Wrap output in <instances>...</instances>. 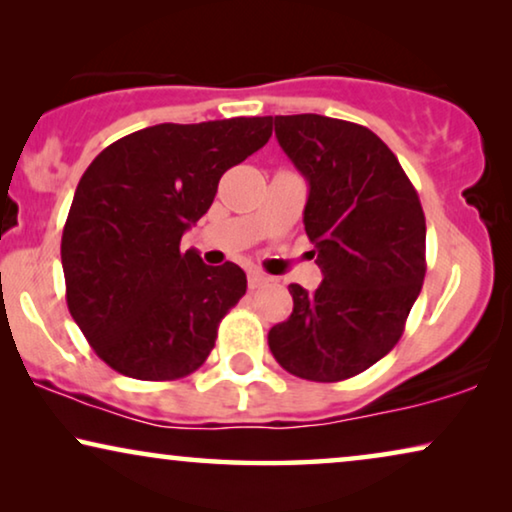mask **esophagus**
Returning a JSON list of instances; mask_svg holds the SVG:
<instances>
[{
  "instance_id": "obj_1",
  "label": "esophagus",
  "mask_w": 512,
  "mask_h": 512,
  "mask_svg": "<svg viewBox=\"0 0 512 512\" xmlns=\"http://www.w3.org/2000/svg\"><path fill=\"white\" fill-rule=\"evenodd\" d=\"M247 279H249V289H251V291L261 289V286H263L265 282H268V277H265L263 272H258V270H249Z\"/></svg>"
}]
</instances>
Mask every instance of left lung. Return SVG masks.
Listing matches in <instances>:
<instances>
[{"label": "left lung", "instance_id": "8db88e82", "mask_svg": "<svg viewBox=\"0 0 512 512\" xmlns=\"http://www.w3.org/2000/svg\"><path fill=\"white\" fill-rule=\"evenodd\" d=\"M275 135L310 184L303 221L324 282L314 293L289 286L293 312L268 345L291 375L340 382L401 340L426 275L424 209L398 158L363 125L275 116Z\"/></svg>", "mask_w": 512, "mask_h": 512}]
</instances>
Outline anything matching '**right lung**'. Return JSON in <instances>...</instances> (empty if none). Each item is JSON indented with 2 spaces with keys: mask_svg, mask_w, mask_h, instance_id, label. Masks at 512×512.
<instances>
[{
  "mask_svg": "<svg viewBox=\"0 0 512 512\" xmlns=\"http://www.w3.org/2000/svg\"><path fill=\"white\" fill-rule=\"evenodd\" d=\"M270 135L272 116L160 123L109 144L83 172L60 244L67 307L116 373L167 382L207 361L247 275L181 251V235L212 207L223 172Z\"/></svg>",
  "mask_w": 512,
  "mask_h": 512,
  "instance_id": "1",
  "label": "right lung"
}]
</instances>
